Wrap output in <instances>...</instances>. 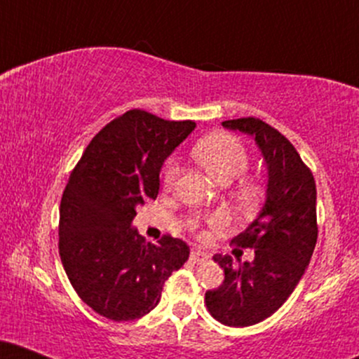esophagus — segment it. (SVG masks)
I'll return each mask as SVG.
<instances>
[{"label": "esophagus", "mask_w": 359, "mask_h": 359, "mask_svg": "<svg viewBox=\"0 0 359 359\" xmlns=\"http://www.w3.org/2000/svg\"><path fill=\"white\" fill-rule=\"evenodd\" d=\"M208 258H209V255L204 253V251H201V250H192L191 251V262L192 263H203Z\"/></svg>", "instance_id": "1"}]
</instances>
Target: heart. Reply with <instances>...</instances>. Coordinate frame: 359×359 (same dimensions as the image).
Wrapping results in <instances>:
<instances>
[{
	"label": "heart",
	"instance_id": "heart-1",
	"mask_svg": "<svg viewBox=\"0 0 359 359\" xmlns=\"http://www.w3.org/2000/svg\"><path fill=\"white\" fill-rule=\"evenodd\" d=\"M192 155L205 168L209 175L221 185L231 184L246 172L250 155L245 145L233 135L217 131L197 142ZM180 174V165L175 158H168L163 165V187L172 189ZM262 184L255 179H241L234 189V199L243 208L255 205L262 197Z\"/></svg>",
	"mask_w": 359,
	"mask_h": 359
}]
</instances>
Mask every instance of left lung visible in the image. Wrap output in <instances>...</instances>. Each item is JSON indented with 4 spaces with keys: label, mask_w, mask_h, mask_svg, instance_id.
Listing matches in <instances>:
<instances>
[{
    "label": "left lung",
    "mask_w": 359,
    "mask_h": 359,
    "mask_svg": "<svg viewBox=\"0 0 359 359\" xmlns=\"http://www.w3.org/2000/svg\"><path fill=\"white\" fill-rule=\"evenodd\" d=\"M222 126L251 135L269 170L262 211L231 241L255 248L253 262L236 265L231 257L216 255L224 282L205 292V306L214 319L246 327L282 307L311 262L317 241L316 180L294 145L262 119H228Z\"/></svg>",
    "instance_id": "obj_1"
}]
</instances>
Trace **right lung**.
<instances>
[{"mask_svg": "<svg viewBox=\"0 0 359 359\" xmlns=\"http://www.w3.org/2000/svg\"><path fill=\"white\" fill-rule=\"evenodd\" d=\"M196 123L130 109L96 135L60 201L59 255L74 290L106 319H140L158 304L163 283L187 262L189 246L165 234L147 243L131 221L156 199L160 168Z\"/></svg>", "mask_w": 359, "mask_h": 359, "instance_id": "1", "label": "right lung"}]
</instances>
